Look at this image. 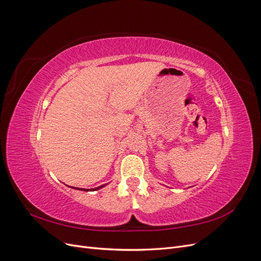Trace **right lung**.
<instances>
[{
	"mask_svg": "<svg viewBox=\"0 0 261 261\" xmlns=\"http://www.w3.org/2000/svg\"><path fill=\"white\" fill-rule=\"evenodd\" d=\"M103 186H106V185H101V186H99V187H96V188H93L92 191H97V189H100V188H102ZM76 189H80V188H76ZM81 191H83V189H81ZM85 191V189H84ZM86 191H88V189H86Z\"/></svg>",
	"mask_w": 261,
	"mask_h": 261,
	"instance_id": "1",
	"label": "right lung"
}]
</instances>
